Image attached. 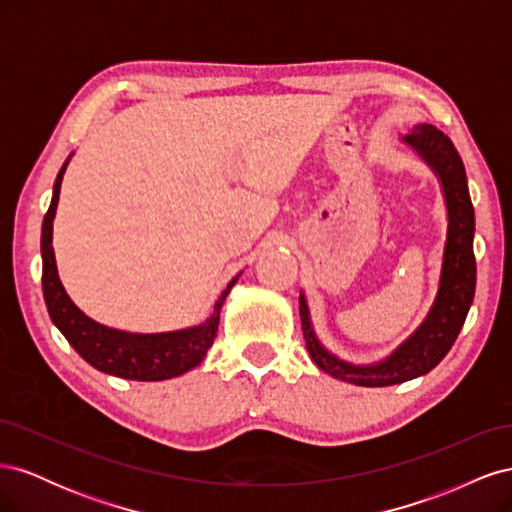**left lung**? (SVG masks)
I'll return each instance as SVG.
<instances>
[{
	"mask_svg": "<svg viewBox=\"0 0 512 512\" xmlns=\"http://www.w3.org/2000/svg\"><path fill=\"white\" fill-rule=\"evenodd\" d=\"M401 143L410 147L438 177L448 220L438 292L423 322L389 356L376 363L356 365L322 346L305 294H299L301 329L312 361L324 374L356 386H391L429 374L455 344L474 299V207L459 153L451 138L429 123H418L401 138Z\"/></svg>",
	"mask_w": 512,
	"mask_h": 512,
	"instance_id": "1",
	"label": "left lung"
}]
</instances>
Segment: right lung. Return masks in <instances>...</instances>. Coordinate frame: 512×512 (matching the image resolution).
I'll list each match as a JSON object with an SVG mask.
<instances>
[{"label": "right lung", "instance_id": "add662e5", "mask_svg": "<svg viewBox=\"0 0 512 512\" xmlns=\"http://www.w3.org/2000/svg\"><path fill=\"white\" fill-rule=\"evenodd\" d=\"M70 158L57 173L51 207L44 215L40 239L42 292L53 324L61 331V335L68 339V344L79 352L91 367L104 371L108 376L138 382H158L177 378L185 374V371L194 369L196 365L203 363L207 350L213 346V339L220 324L222 305L228 297L230 288L237 284L241 273L232 277L228 286L222 290L220 299L213 305V314L205 322L194 324V327L188 329L166 333H128L121 329L106 327V324L89 318L68 297L64 284L59 280L53 252V220L59 203L61 179H64Z\"/></svg>", "mask_w": 512, "mask_h": 512}]
</instances>
